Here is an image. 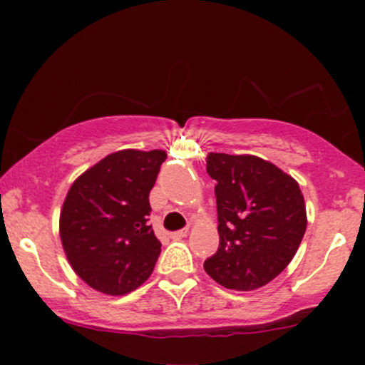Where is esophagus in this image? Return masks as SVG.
I'll use <instances>...</instances> for the list:
<instances>
[{
    "mask_svg": "<svg viewBox=\"0 0 365 365\" xmlns=\"http://www.w3.org/2000/svg\"><path fill=\"white\" fill-rule=\"evenodd\" d=\"M187 233H188V230L185 228V230H178V232H171L170 233V237L171 238H175V240H177V238H183V237H187Z\"/></svg>",
    "mask_w": 365,
    "mask_h": 365,
    "instance_id": "1",
    "label": "esophagus"
}]
</instances>
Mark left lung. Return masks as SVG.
<instances>
[{
  "instance_id": "8db88e82",
  "label": "left lung",
  "mask_w": 365,
  "mask_h": 365,
  "mask_svg": "<svg viewBox=\"0 0 365 365\" xmlns=\"http://www.w3.org/2000/svg\"><path fill=\"white\" fill-rule=\"evenodd\" d=\"M216 180L217 252L204 262L215 282L249 292L274 279L299 250L307 212L297 180L250 154H207Z\"/></svg>"
}]
</instances>
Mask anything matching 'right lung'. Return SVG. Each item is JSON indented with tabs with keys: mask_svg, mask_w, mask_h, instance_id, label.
<instances>
[{
	"mask_svg": "<svg viewBox=\"0 0 365 365\" xmlns=\"http://www.w3.org/2000/svg\"><path fill=\"white\" fill-rule=\"evenodd\" d=\"M165 150L123 149L83 171L60 212V237L72 269L94 290L125 295L153 273L161 244L148 225L149 192Z\"/></svg>",
	"mask_w": 365,
	"mask_h": 365,
	"instance_id": "1",
	"label": "right lung"
}]
</instances>
